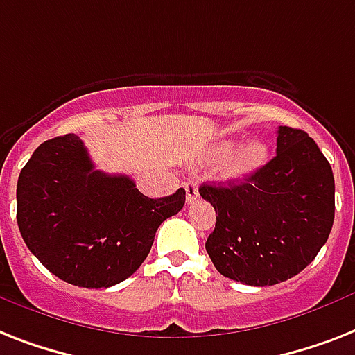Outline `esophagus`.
Masks as SVG:
<instances>
[{
	"label": "esophagus",
	"mask_w": 355,
	"mask_h": 355,
	"mask_svg": "<svg viewBox=\"0 0 355 355\" xmlns=\"http://www.w3.org/2000/svg\"><path fill=\"white\" fill-rule=\"evenodd\" d=\"M184 189H186V200L189 204L195 202L198 198V186L197 182H193V180H187V182H184Z\"/></svg>",
	"instance_id": "esophagus-1"
}]
</instances>
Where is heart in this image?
I'll list each match as a JSON object with an SVG mask.
<instances>
[{"label":"heart","mask_w":355,"mask_h":355,"mask_svg":"<svg viewBox=\"0 0 355 355\" xmlns=\"http://www.w3.org/2000/svg\"><path fill=\"white\" fill-rule=\"evenodd\" d=\"M230 149H232V144L230 142L220 144L217 149V155L223 157ZM266 146L262 142L253 140V142L244 144L243 148L237 149V153L232 155V158L226 162L223 169V178L224 180H239V178L246 177V175L261 168L262 164L266 162Z\"/></svg>","instance_id":"1"}]
</instances>
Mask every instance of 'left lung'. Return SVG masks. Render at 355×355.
Returning a JSON list of instances; mask_svg holds the SVG:
<instances>
[{
    "mask_svg": "<svg viewBox=\"0 0 355 355\" xmlns=\"http://www.w3.org/2000/svg\"><path fill=\"white\" fill-rule=\"evenodd\" d=\"M217 213L206 252L218 273L250 286L292 279L327 243L336 211L330 164L308 132L281 125L277 155L244 180L204 184Z\"/></svg>",
    "mask_w": 355,
    "mask_h": 355,
    "instance_id": "left-lung-1",
    "label": "left lung"
}]
</instances>
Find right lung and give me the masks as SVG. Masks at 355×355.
<instances>
[{
    "label": "right lung",
    "mask_w": 355,
    "mask_h": 355,
    "mask_svg": "<svg viewBox=\"0 0 355 355\" xmlns=\"http://www.w3.org/2000/svg\"><path fill=\"white\" fill-rule=\"evenodd\" d=\"M18 226L34 257L62 281L109 288L146 261L158 226L186 202L182 187L149 198L128 175L94 169L82 138L43 142L18 178Z\"/></svg>",
    "instance_id": "add662e5"
}]
</instances>
